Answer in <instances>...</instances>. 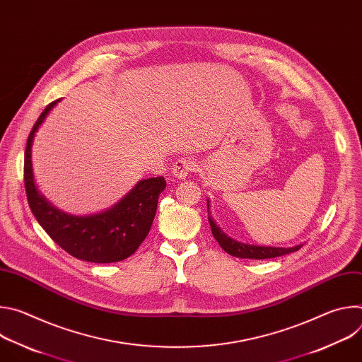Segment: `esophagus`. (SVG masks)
<instances>
[{
	"label": "esophagus",
	"mask_w": 362,
	"mask_h": 362,
	"mask_svg": "<svg viewBox=\"0 0 362 362\" xmlns=\"http://www.w3.org/2000/svg\"><path fill=\"white\" fill-rule=\"evenodd\" d=\"M196 169V162L190 158H180L173 163V176L176 179H186V176Z\"/></svg>",
	"instance_id": "obj_1"
}]
</instances>
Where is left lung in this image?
<instances>
[{
  "label": "left lung",
  "instance_id": "8db88e82",
  "mask_svg": "<svg viewBox=\"0 0 362 362\" xmlns=\"http://www.w3.org/2000/svg\"><path fill=\"white\" fill-rule=\"evenodd\" d=\"M211 209L209 206V200H208V212ZM209 223H211V229L212 233L215 236V239L218 240V243L221 245V247L228 252L232 256L236 257H243V259H269V257H278L291 252H295L298 249H300L302 245H296L292 247H276V246H257V245H249V243H242L238 242L232 238H229L228 235H225V232L215 223L214 218L211 216V212L208 215Z\"/></svg>",
  "mask_w": 362,
  "mask_h": 362
}]
</instances>
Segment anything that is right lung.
Listing matches in <instances>:
<instances>
[{
	"label": "right lung",
	"mask_w": 362,
	"mask_h": 362,
	"mask_svg": "<svg viewBox=\"0 0 362 362\" xmlns=\"http://www.w3.org/2000/svg\"><path fill=\"white\" fill-rule=\"evenodd\" d=\"M60 100L44 109L27 140L24 154V185L30 209L42 229L62 249L86 262L112 264L132 256L146 239L158 209V200L166 187L163 176L150 177L137 185L110 209L88 216H74L54 208L38 190L31 165L35 132Z\"/></svg>",
	"instance_id": "obj_1"
}]
</instances>
